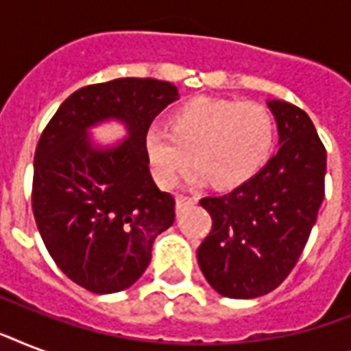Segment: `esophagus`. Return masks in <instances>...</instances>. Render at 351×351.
Returning a JSON list of instances; mask_svg holds the SVG:
<instances>
[{
  "instance_id": "34e87169",
  "label": "esophagus",
  "mask_w": 351,
  "mask_h": 351,
  "mask_svg": "<svg viewBox=\"0 0 351 351\" xmlns=\"http://www.w3.org/2000/svg\"><path fill=\"white\" fill-rule=\"evenodd\" d=\"M197 204V198L186 197V195H176V211H182L187 206H195Z\"/></svg>"
}]
</instances>
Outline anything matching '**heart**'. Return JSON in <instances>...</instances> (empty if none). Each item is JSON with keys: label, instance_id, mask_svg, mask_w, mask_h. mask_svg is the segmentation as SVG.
Listing matches in <instances>:
<instances>
[{"label": "heart", "instance_id": "obj_1", "mask_svg": "<svg viewBox=\"0 0 351 351\" xmlns=\"http://www.w3.org/2000/svg\"><path fill=\"white\" fill-rule=\"evenodd\" d=\"M275 125L255 101L198 96L173 109L167 127L153 123L143 134L149 169L162 187H171L193 162V182L217 189L244 184L266 164Z\"/></svg>", "mask_w": 351, "mask_h": 351}]
</instances>
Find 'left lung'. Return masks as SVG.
Instances as JSON below:
<instances>
[{"label": "left lung", "mask_w": 351, "mask_h": 351, "mask_svg": "<svg viewBox=\"0 0 351 351\" xmlns=\"http://www.w3.org/2000/svg\"><path fill=\"white\" fill-rule=\"evenodd\" d=\"M278 151L250 180L200 200L213 228L197 251L209 286L230 299L277 288L304 250L324 200L326 149L302 109L267 100Z\"/></svg>", "instance_id": "1"}]
</instances>
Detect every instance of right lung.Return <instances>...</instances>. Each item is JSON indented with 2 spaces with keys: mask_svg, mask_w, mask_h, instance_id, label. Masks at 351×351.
<instances>
[{
  "mask_svg": "<svg viewBox=\"0 0 351 351\" xmlns=\"http://www.w3.org/2000/svg\"><path fill=\"white\" fill-rule=\"evenodd\" d=\"M178 89L153 78L82 87L41 132L34 154L32 211L43 244L73 282L93 293L131 288L151 262L154 239L175 222V198L149 173L143 134ZM126 127L101 146L90 129Z\"/></svg>",
  "mask_w": 351,
  "mask_h": 351,
  "instance_id": "add662e5",
  "label": "right lung"
}]
</instances>
